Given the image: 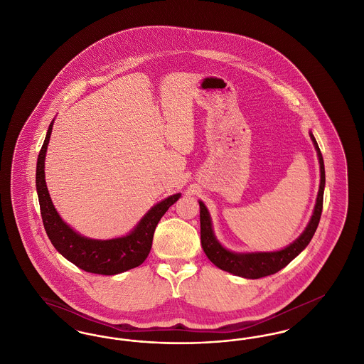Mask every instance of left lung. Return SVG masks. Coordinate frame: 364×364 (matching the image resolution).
I'll return each mask as SVG.
<instances>
[{
    "instance_id": "8db88e82",
    "label": "left lung",
    "mask_w": 364,
    "mask_h": 364,
    "mask_svg": "<svg viewBox=\"0 0 364 364\" xmlns=\"http://www.w3.org/2000/svg\"><path fill=\"white\" fill-rule=\"evenodd\" d=\"M314 146L316 149L318 158H319V166H321V184L319 192L316 198L315 208L312 213L311 221L306 228V230L300 235L299 239H296L291 245L287 248L276 251V252H254V254H235L225 250L218 240L215 239L211 228V220L206 206L199 202L200 206V239L202 247L206 252L208 259L211 260L217 267L221 270H225L228 273H232L235 276H240L244 278L266 277L270 274H274L284 269L291 260H294L307 245L311 242L312 236L318 228L322 208H323V188H325V165L322 153L318 147V143L310 134Z\"/></svg>"
}]
</instances>
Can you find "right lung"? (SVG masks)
<instances>
[{"label": "right lung", "instance_id": "obj_1", "mask_svg": "<svg viewBox=\"0 0 364 364\" xmlns=\"http://www.w3.org/2000/svg\"><path fill=\"white\" fill-rule=\"evenodd\" d=\"M52 128L53 122L38 156L36 192L43 226L54 248L77 267L94 274L113 276L138 267L151 250L154 230L159 220L181 195L176 193L159 202L140 220L138 226L128 236L112 240H92L77 235L60 218L53 206L45 181V156Z\"/></svg>", "mask_w": 364, "mask_h": 364}]
</instances>
